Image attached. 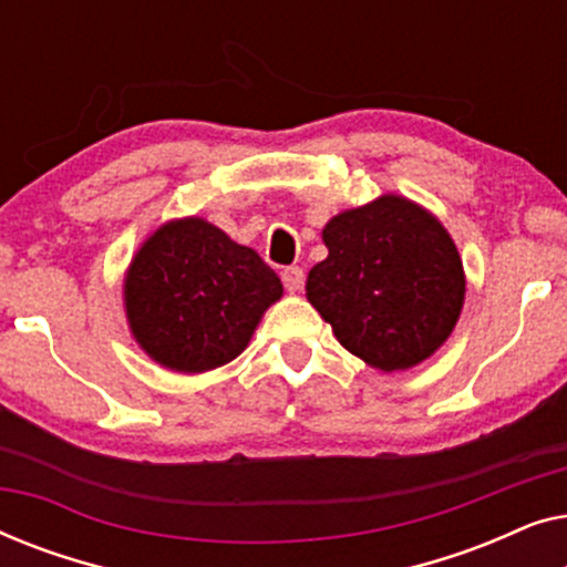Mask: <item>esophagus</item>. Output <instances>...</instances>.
<instances>
[{
	"label": "esophagus",
	"instance_id": "esophagus-1",
	"mask_svg": "<svg viewBox=\"0 0 567 567\" xmlns=\"http://www.w3.org/2000/svg\"><path fill=\"white\" fill-rule=\"evenodd\" d=\"M281 278H284L286 291L293 293V291L301 289V284H305V270H301L299 266H289V268H284Z\"/></svg>",
	"mask_w": 567,
	"mask_h": 567
}]
</instances>
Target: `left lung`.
<instances>
[{"label":"left lung","instance_id":"1","mask_svg":"<svg viewBox=\"0 0 567 567\" xmlns=\"http://www.w3.org/2000/svg\"><path fill=\"white\" fill-rule=\"evenodd\" d=\"M322 239L328 258L309 270L307 299L346 351L374 369L402 371L444 346L467 281L436 216L386 193L332 216Z\"/></svg>","mask_w":567,"mask_h":567}]
</instances>
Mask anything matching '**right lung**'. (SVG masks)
<instances>
[{
    "instance_id": "obj_1",
    "label": "right lung",
    "mask_w": 567,
    "mask_h": 567,
    "mask_svg": "<svg viewBox=\"0 0 567 567\" xmlns=\"http://www.w3.org/2000/svg\"><path fill=\"white\" fill-rule=\"evenodd\" d=\"M281 293V278L252 247L198 216L162 224L138 247L123 281L136 343L181 374L237 359Z\"/></svg>"
}]
</instances>
